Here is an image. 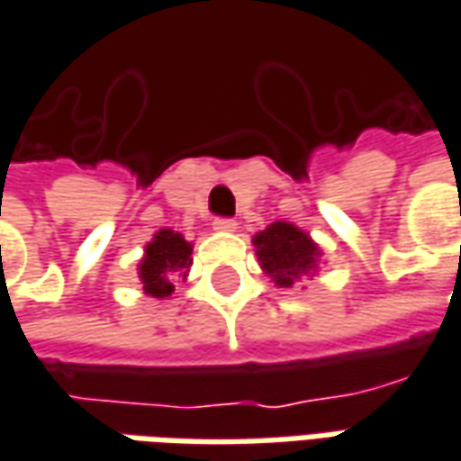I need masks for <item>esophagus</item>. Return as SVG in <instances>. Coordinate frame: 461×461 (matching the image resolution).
<instances>
[{
  "instance_id": "esophagus-1",
  "label": "esophagus",
  "mask_w": 461,
  "mask_h": 461,
  "mask_svg": "<svg viewBox=\"0 0 461 461\" xmlns=\"http://www.w3.org/2000/svg\"><path fill=\"white\" fill-rule=\"evenodd\" d=\"M216 231H234L237 230V221L234 219H214V224H212Z\"/></svg>"
}]
</instances>
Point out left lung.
I'll return each mask as SVG.
<instances>
[{
  "instance_id": "left-lung-1",
  "label": "left lung",
  "mask_w": 461,
  "mask_h": 461,
  "mask_svg": "<svg viewBox=\"0 0 461 461\" xmlns=\"http://www.w3.org/2000/svg\"><path fill=\"white\" fill-rule=\"evenodd\" d=\"M255 249L262 270L276 280L280 288H291L295 280L316 273L321 249L306 231L288 221H273L267 230L255 234Z\"/></svg>"
}]
</instances>
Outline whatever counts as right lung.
Wrapping results in <instances>:
<instances>
[{
  "label": "right lung",
  "mask_w": 461,
  "mask_h": 461,
  "mask_svg": "<svg viewBox=\"0 0 461 461\" xmlns=\"http://www.w3.org/2000/svg\"><path fill=\"white\" fill-rule=\"evenodd\" d=\"M191 242H185L178 231L160 230L145 247V258L140 260V280L145 294L152 298H167L173 294V280L188 273L191 267Z\"/></svg>",
  "instance_id": "right-lung-1"
}]
</instances>
